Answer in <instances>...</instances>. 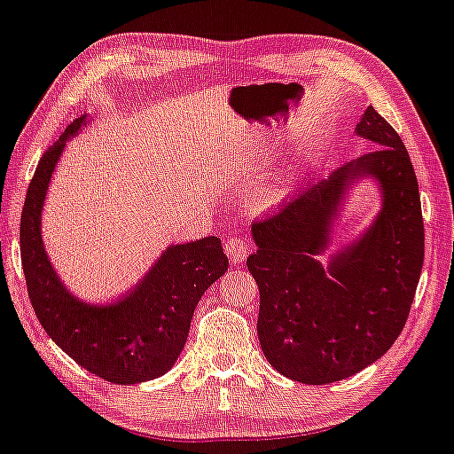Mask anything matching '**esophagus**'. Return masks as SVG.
Here are the masks:
<instances>
[{"instance_id": "obj_1", "label": "esophagus", "mask_w": 454, "mask_h": 454, "mask_svg": "<svg viewBox=\"0 0 454 454\" xmlns=\"http://www.w3.org/2000/svg\"><path fill=\"white\" fill-rule=\"evenodd\" d=\"M223 251H226L228 260L234 266H239V263H243L247 257H249V251H251V245L247 239H240V237H232L228 239L226 243H223Z\"/></svg>"}]
</instances>
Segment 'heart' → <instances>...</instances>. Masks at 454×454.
Wrapping results in <instances>:
<instances>
[{
  "label": "heart",
  "mask_w": 454,
  "mask_h": 454,
  "mask_svg": "<svg viewBox=\"0 0 454 454\" xmlns=\"http://www.w3.org/2000/svg\"><path fill=\"white\" fill-rule=\"evenodd\" d=\"M285 192H286V186H285V184H278L277 188H274L272 192H270V197H272V199H280Z\"/></svg>",
  "instance_id": "obj_1"
}]
</instances>
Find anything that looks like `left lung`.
Listing matches in <instances>:
<instances>
[{
  "label": "left lung",
  "mask_w": 454,
  "mask_h": 454,
  "mask_svg": "<svg viewBox=\"0 0 454 454\" xmlns=\"http://www.w3.org/2000/svg\"><path fill=\"white\" fill-rule=\"evenodd\" d=\"M354 134L372 151L251 228L257 251L247 268L260 286L262 352L280 375L306 386L348 380L394 346L423 268L421 197L403 140L372 106ZM360 184L376 186L380 211L331 250Z\"/></svg>",
  "instance_id": "1"
}]
</instances>
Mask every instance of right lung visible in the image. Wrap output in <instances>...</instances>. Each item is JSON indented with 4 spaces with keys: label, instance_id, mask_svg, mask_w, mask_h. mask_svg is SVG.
Listing matches in <instances>:
<instances>
[{
    "label": "right lung",
    "instance_id": "add662e5",
    "mask_svg": "<svg viewBox=\"0 0 454 454\" xmlns=\"http://www.w3.org/2000/svg\"><path fill=\"white\" fill-rule=\"evenodd\" d=\"M74 119L43 153L20 217V257L39 323L62 352L105 381L136 386L165 375L184 349L194 308L228 270L222 240L205 237L160 251L136 286L113 301L74 295L43 243V205L67 142L88 125Z\"/></svg>",
    "mask_w": 454,
    "mask_h": 454
}]
</instances>
